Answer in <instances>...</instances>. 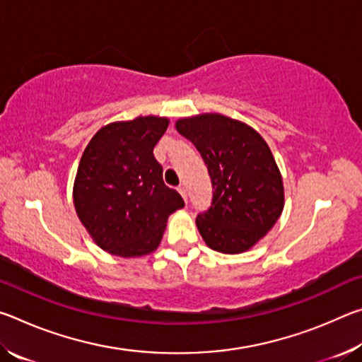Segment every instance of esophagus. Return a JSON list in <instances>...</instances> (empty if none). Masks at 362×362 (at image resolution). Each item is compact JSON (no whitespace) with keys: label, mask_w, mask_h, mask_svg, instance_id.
Segmentation results:
<instances>
[{"label":"esophagus","mask_w":362,"mask_h":362,"mask_svg":"<svg viewBox=\"0 0 362 362\" xmlns=\"http://www.w3.org/2000/svg\"><path fill=\"white\" fill-rule=\"evenodd\" d=\"M177 189H179V193L182 194L183 201H187V198H188V196H187V188H185V187H179Z\"/></svg>","instance_id":"obj_1"}]
</instances>
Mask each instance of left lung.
<instances>
[{
	"label": "left lung",
	"instance_id": "obj_1",
	"mask_svg": "<svg viewBox=\"0 0 362 362\" xmlns=\"http://www.w3.org/2000/svg\"><path fill=\"white\" fill-rule=\"evenodd\" d=\"M175 129L192 140L211 175V207L196 217L199 235L217 252H247L284 209L283 175L265 139L220 113L179 118Z\"/></svg>",
	"mask_w": 362,
	"mask_h": 362
}]
</instances>
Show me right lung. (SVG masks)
<instances>
[{"label": "right lung", "instance_id": "obj_1", "mask_svg": "<svg viewBox=\"0 0 362 362\" xmlns=\"http://www.w3.org/2000/svg\"><path fill=\"white\" fill-rule=\"evenodd\" d=\"M169 126L166 116H137L103 126L79 161L73 204L100 249L122 259L155 252L182 196L164 185L153 148Z\"/></svg>", "mask_w": 362, "mask_h": 362}]
</instances>
